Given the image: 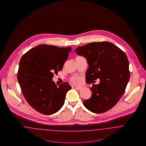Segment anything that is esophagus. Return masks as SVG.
<instances>
[{"mask_svg": "<svg viewBox=\"0 0 146 146\" xmlns=\"http://www.w3.org/2000/svg\"><path fill=\"white\" fill-rule=\"evenodd\" d=\"M75 89L77 90H81L82 89H83V87H76V86H75Z\"/></svg>", "mask_w": 146, "mask_h": 146, "instance_id": "34e87169", "label": "esophagus"}]
</instances>
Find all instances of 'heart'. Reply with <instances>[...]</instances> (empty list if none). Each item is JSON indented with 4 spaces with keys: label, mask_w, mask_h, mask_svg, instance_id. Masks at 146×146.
Wrapping results in <instances>:
<instances>
[{
    "label": "heart",
    "mask_w": 146,
    "mask_h": 146,
    "mask_svg": "<svg viewBox=\"0 0 146 146\" xmlns=\"http://www.w3.org/2000/svg\"><path fill=\"white\" fill-rule=\"evenodd\" d=\"M82 81V78L80 76H73L70 79V82L72 83L75 84H79L81 83Z\"/></svg>",
    "instance_id": "1"
}]
</instances>
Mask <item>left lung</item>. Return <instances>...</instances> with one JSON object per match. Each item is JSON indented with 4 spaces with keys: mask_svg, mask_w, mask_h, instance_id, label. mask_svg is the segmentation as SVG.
Masks as SVG:
<instances>
[{
    "mask_svg": "<svg viewBox=\"0 0 146 146\" xmlns=\"http://www.w3.org/2000/svg\"><path fill=\"white\" fill-rule=\"evenodd\" d=\"M76 52L85 57L89 68L86 70V83L90 88L91 97L83 102L84 106L95 113L107 111L114 107L125 92L130 79L129 63L124 52L108 42H94L78 47Z\"/></svg>",
    "mask_w": 146,
    "mask_h": 146,
    "instance_id": "1",
    "label": "left lung"
}]
</instances>
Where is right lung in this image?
Segmentation results:
<instances>
[{
  "label": "right lung",
  "mask_w": 146,
  "mask_h": 146,
  "mask_svg": "<svg viewBox=\"0 0 146 146\" xmlns=\"http://www.w3.org/2000/svg\"><path fill=\"white\" fill-rule=\"evenodd\" d=\"M71 49L41 44L21 57L17 80L25 99L36 111L50 115L62 108L71 86L63 82L57 86L52 79L62 70Z\"/></svg>",
  "instance_id": "add662e5"
}]
</instances>
